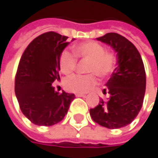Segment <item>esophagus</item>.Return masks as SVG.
I'll return each mask as SVG.
<instances>
[{"instance_id": "esophagus-1", "label": "esophagus", "mask_w": 158, "mask_h": 158, "mask_svg": "<svg viewBox=\"0 0 158 158\" xmlns=\"http://www.w3.org/2000/svg\"><path fill=\"white\" fill-rule=\"evenodd\" d=\"M75 96L78 97V98H85V94H75Z\"/></svg>"}]
</instances>
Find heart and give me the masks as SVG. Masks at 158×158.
Wrapping results in <instances>:
<instances>
[{
	"instance_id": "obj_1",
	"label": "heart",
	"mask_w": 158,
	"mask_h": 158,
	"mask_svg": "<svg viewBox=\"0 0 158 158\" xmlns=\"http://www.w3.org/2000/svg\"><path fill=\"white\" fill-rule=\"evenodd\" d=\"M72 55L63 51L59 59L60 70L64 74L73 73L77 65V60H87L85 75H72L65 79L64 85L67 90L81 94L90 90L97 84V75L106 77L110 75L117 66V56L112 51H106L105 47L97 41H86L73 46Z\"/></svg>"
}]
</instances>
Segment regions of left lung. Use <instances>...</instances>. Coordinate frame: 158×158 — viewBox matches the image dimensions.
Returning <instances> with one entry per match:
<instances>
[{
  "label": "left lung",
  "mask_w": 158,
  "mask_h": 158,
  "mask_svg": "<svg viewBox=\"0 0 158 158\" xmlns=\"http://www.w3.org/2000/svg\"><path fill=\"white\" fill-rule=\"evenodd\" d=\"M97 40L110 45L117 53V67L103 92L110 94L107 100L90 110V116L99 125L119 129L130 124L143 106L146 77L142 57L135 46L117 33H108Z\"/></svg>",
  "instance_id": "1"
}]
</instances>
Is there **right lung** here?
<instances>
[{
  "label": "right lung",
  "mask_w": 158,
  "mask_h": 158,
  "mask_svg": "<svg viewBox=\"0 0 158 158\" xmlns=\"http://www.w3.org/2000/svg\"><path fill=\"white\" fill-rule=\"evenodd\" d=\"M67 39L52 31L44 33L31 41L20 59L15 96L23 114L36 125L51 126L62 120L75 98L52 86L60 79L59 59L69 44Z\"/></svg>",
  "instance_id": "add662e5"
}]
</instances>
